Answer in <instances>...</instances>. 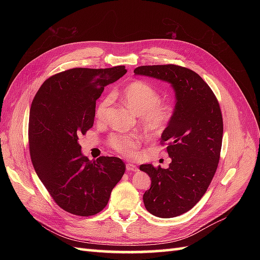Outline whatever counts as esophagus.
<instances>
[{"label": "esophagus", "mask_w": 260, "mask_h": 260, "mask_svg": "<svg viewBox=\"0 0 260 260\" xmlns=\"http://www.w3.org/2000/svg\"><path fill=\"white\" fill-rule=\"evenodd\" d=\"M125 168H127L128 171H131V172H136V171L139 170V168L137 167V165L130 164V162H128L127 165H125Z\"/></svg>", "instance_id": "obj_1"}]
</instances>
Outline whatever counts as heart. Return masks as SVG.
Returning <instances> with one entry per match:
<instances>
[{
  "mask_svg": "<svg viewBox=\"0 0 260 260\" xmlns=\"http://www.w3.org/2000/svg\"><path fill=\"white\" fill-rule=\"evenodd\" d=\"M122 100L125 105L141 116L144 128L154 135L162 133L175 117V105L171 102L160 100L159 91L144 80H136L125 85L122 91ZM113 101V94H107L100 100L94 111V116L99 121L105 119L107 109ZM141 142L142 138L137 133H113L108 138L111 148L125 157H135Z\"/></svg>",
  "mask_w": 260,
  "mask_h": 260,
  "instance_id": "obj_1",
  "label": "heart"
}]
</instances>
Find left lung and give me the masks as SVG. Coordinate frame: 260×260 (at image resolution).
Instances as JSON below:
<instances>
[{"label": "left lung", "instance_id": "left-lung-1", "mask_svg": "<svg viewBox=\"0 0 260 260\" xmlns=\"http://www.w3.org/2000/svg\"><path fill=\"white\" fill-rule=\"evenodd\" d=\"M136 75L169 82L176 92V113L162 132L171 158L169 168L141 165L152 180L143 195L147 211L172 218L193 208L206 193L218 167L223 121L218 100L193 70L178 65L140 66Z\"/></svg>", "mask_w": 260, "mask_h": 260}]
</instances>
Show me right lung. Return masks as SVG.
<instances>
[{"mask_svg": "<svg viewBox=\"0 0 260 260\" xmlns=\"http://www.w3.org/2000/svg\"><path fill=\"white\" fill-rule=\"evenodd\" d=\"M124 66L73 68L46 79L29 116V151L38 177L57 205L73 215H96L107 205L125 165L118 157L90 160L78 142L93 127L96 100Z\"/></svg>", "mask_w": 260, "mask_h": 260, "instance_id": "right-lung-1", "label": "right lung"}]
</instances>
